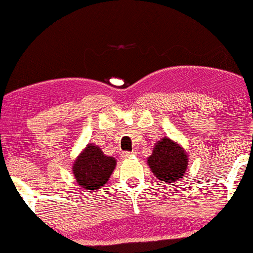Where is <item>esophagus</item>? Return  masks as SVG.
Returning a JSON list of instances; mask_svg holds the SVG:
<instances>
[{
	"label": "esophagus",
	"mask_w": 253,
	"mask_h": 253,
	"mask_svg": "<svg viewBox=\"0 0 253 253\" xmlns=\"http://www.w3.org/2000/svg\"><path fill=\"white\" fill-rule=\"evenodd\" d=\"M131 156H133V152H122L121 157L122 160H127V158H130Z\"/></svg>",
	"instance_id": "1"
}]
</instances>
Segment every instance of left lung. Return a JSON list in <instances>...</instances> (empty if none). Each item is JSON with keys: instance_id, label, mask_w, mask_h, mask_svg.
Returning <instances> with one entry per match:
<instances>
[{"instance_id": "left-lung-1", "label": "left lung", "mask_w": 253, "mask_h": 253, "mask_svg": "<svg viewBox=\"0 0 253 253\" xmlns=\"http://www.w3.org/2000/svg\"><path fill=\"white\" fill-rule=\"evenodd\" d=\"M146 163L151 172L162 183H176L185 176L189 156L179 143L163 137L156 143Z\"/></svg>"}]
</instances>
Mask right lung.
Instances as JSON below:
<instances>
[{
  "instance_id": "obj_1",
  "label": "right lung",
  "mask_w": 253,
  "mask_h": 253,
  "mask_svg": "<svg viewBox=\"0 0 253 253\" xmlns=\"http://www.w3.org/2000/svg\"><path fill=\"white\" fill-rule=\"evenodd\" d=\"M116 164L114 157L104 155L98 145L89 143L74 161L73 174L81 188L95 191L108 183Z\"/></svg>"
}]
</instances>
